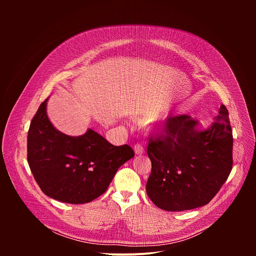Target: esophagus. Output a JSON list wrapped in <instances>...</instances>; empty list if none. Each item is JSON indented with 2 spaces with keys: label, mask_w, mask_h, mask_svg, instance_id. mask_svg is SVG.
Instances as JSON below:
<instances>
[{
  "label": "esophagus",
  "mask_w": 256,
  "mask_h": 256,
  "mask_svg": "<svg viewBox=\"0 0 256 256\" xmlns=\"http://www.w3.org/2000/svg\"><path fill=\"white\" fill-rule=\"evenodd\" d=\"M134 152L136 155H142L144 153V150L142 149V147L140 144H136L134 146Z\"/></svg>",
  "instance_id": "esophagus-1"
}]
</instances>
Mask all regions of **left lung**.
<instances>
[{"mask_svg":"<svg viewBox=\"0 0 256 256\" xmlns=\"http://www.w3.org/2000/svg\"><path fill=\"white\" fill-rule=\"evenodd\" d=\"M210 126L188 114L170 116L161 134L150 138L152 172L146 186L150 200L168 212L208 204L232 170L233 134L224 104Z\"/></svg>","mask_w":256,"mask_h":256,"instance_id":"8db88e82","label":"left lung"}]
</instances>
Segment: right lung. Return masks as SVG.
I'll use <instances>...</instances> for the list:
<instances>
[{"mask_svg": "<svg viewBox=\"0 0 256 256\" xmlns=\"http://www.w3.org/2000/svg\"><path fill=\"white\" fill-rule=\"evenodd\" d=\"M48 98L31 120L27 136L30 170L48 196L66 204H86L106 192L118 168L134 154L88 128L78 136L56 130L46 112Z\"/></svg>", "mask_w": 256, "mask_h": 256, "instance_id": "add662e5", "label": "right lung"}]
</instances>
